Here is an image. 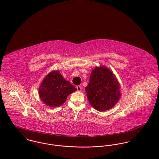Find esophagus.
<instances>
[{
	"label": "esophagus",
	"instance_id": "34e87169",
	"mask_svg": "<svg viewBox=\"0 0 159 159\" xmlns=\"http://www.w3.org/2000/svg\"><path fill=\"white\" fill-rule=\"evenodd\" d=\"M76 89H77V91H79V92H81L82 90V88L81 86H77Z\"/></svg>",
	"mask_w": 159,
	"mask_h": 159
}]
</instances>
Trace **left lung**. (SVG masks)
Instances as JSON below:
<instances>
[{"label":"left lung","instance_id":"left-lung-1","mask_svg":"<svg viewBox=\"0 0 159 159\" xmlns=\"http://www.w3.org/2000/svg\"><path fill=\"white\" fill-rule=\"evenodd\" d=\"M119 83L109 68L96 67L91 73L85 90L91 106L99 111L112 108L119 101L121 93Z\"/></svg>","mask_w":159,"mask_h":159}]
</instances>
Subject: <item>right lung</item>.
<instances>
[{
    "instance_id": "right-lung-1",
    "label": "right lung",
    "mask_w": 159,
    "mask_h": 159,
    "mask_svg": "<svg viewBox=\"0 0 159 159\" xmlns=\"http://www.w3.org/2000/svg\"><path fill=\"white\" fill-rule=\"evenodd\" d=\"M76 89L66 81L59 70L49 73L42 82L39 93L42 101L49 107H58L67 100V96Z\"/></svg>"
}]
</instances>
